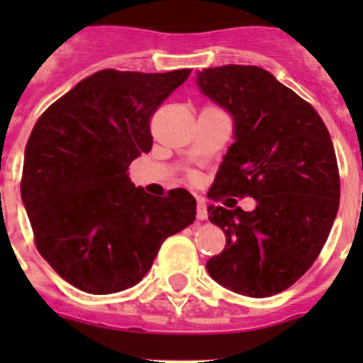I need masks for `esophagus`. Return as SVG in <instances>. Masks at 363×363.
Masks as SVG:
<instances>
[{
    "label": "esophagus",
    "mask_w": 363,
    "mask_h": 363,
    "mask_svg": "<svg viewBox=\"0 0 363 363\" xmlns=\"http://www.w3.org/2000/svg\"><path fill=\"white\" fill-rule=\"evenodd\" d=\"M207 216H209V214H207V205H205V201L203 200H198V205H196V218L200 221H203V220H207Z\"/></svg>",
    "instance_id": "1"
}]
</instances>
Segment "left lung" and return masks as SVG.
<instances>
[{"instance_id":"8db88e82","label":"left lung","mask_w":363,"mask_h":363,"mask_svg":"<svg viewBox=\"0 0 363 363\" xmlns=\"http://www.w3.org/2000/svg\"><path fill=\"white\" fill-rule=\"evenodd\" d=\"M198 86L234 118L209 198L256 200L251 213L211 205L227 245L207 271L234 293L272 296L306 274L331 233L340 205L331 136L313 105L259 67L203 69Z\"/></svg>"}]
</instances>
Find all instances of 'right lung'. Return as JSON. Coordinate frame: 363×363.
Returning <instances> with one entry per match:
<instances>
[{
    "label": "right lung",
    "mask_w": 363,
    "mask_h": 363,
    "mask_svg": "<svg viewBox=\"0 0 363 363\" xmlns=\"http://www.w3.org/2000/svg\"><path fill=\"white\" fill-rule=\"evenodd\" d=\"M189 74L99 70L34 125L21 200L40 255L79 291L111 294L136 285L162 243L196 220L187 191L152 198L127 174L152 149L150 116Z\"/></svg>",
    "instance_id": "add662e5"
}]
</instances>
